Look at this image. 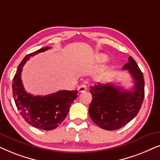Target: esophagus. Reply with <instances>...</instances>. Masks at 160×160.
<instances>
[{"instance_id": "esophagus-1", "label": "esophagus", "mask_w": 160, "mask_h": 160, "mask_svg": "<svg viewBox=\"0 0 160 160\" xmlns=\"http://www.w3.org/2000/svg\"><path fill=\"white\" fill-rule=\"evenodd\" d=\"M87 89V86L86 84H81L80 86L78 87V92H85Z\"/></svg>"}]
</instances>
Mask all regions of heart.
I'll list each match as a JSON object with an SVG mask.
<instances>
[{"label":"heart","mask_w":160,"mask_h":160,"mask_svg":"<svg viewBox=\"0 0 160 160\" xmlns=\"http://www.w3.org/2000/svg\"><path fill=\"white\" fill-rule=\"evenodd\" d=\"M106 60V57L104 55H100V56H98V62H104Z\"/></svg>","instance_id":"obj_1"}]
</instances>
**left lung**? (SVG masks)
I'll return each mask as SVG.
<instances>
[{
    "mask_svg": "<svg viewBox=\"0 0 160 160\" xmlns=\"http://www.w3.org/2000/svg\"><path fill=\"white\" fill-rule=\"evenodd\" d=\"M128 70L134 81L130 90L113 84H100L90 87L92 102L89 117L95 124L106 130H115L126 125L139 112L144 99V78L132 57L122 67Z\"/></svg>",
    "mask_w": 160,
    "mask_h": 160,
    "instance_id": "obj_1",
    "label": "left lung"
}]
</instances>
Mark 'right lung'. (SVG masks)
<instances>
[{
  "mask_svg": "<svg viewBox=\"0 0 160 160\" xmlns=\"http://www.w3.org/2000/svg\"><path fill=\"white\" fill-rule=\"evenodd\" d=\"M50 48H41L26 55L17 68L12 83L13 97L20 115L30 125L44 130H54L62 122L78 94L77 90H61L45 96H33L25 90L21 73L25 62L30 57Z\"/></svg>",
  "mask_w": 160,
  "mask_h": 160,
  "instance_id": "1",
  "label": "right lung"
}]
</instances>
